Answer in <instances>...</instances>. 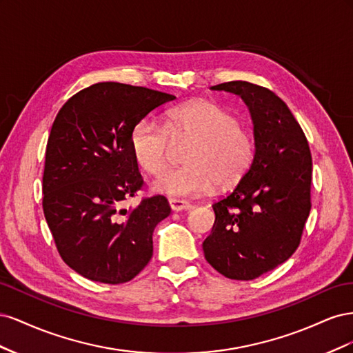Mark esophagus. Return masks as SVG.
<instances>
[{
  "label": "esophagus",
  "mask_w": 353,
  "mask_h": 353,
  "mask_svg": "<svg viewBox=\"0 0 353 353\" xmlns=\"http://www.w3.org/2000/svg\"><path fill=\"white\" fill-rule=\"evenodd\" d=\"M169 205H170V209L175 210V212L190 210L191 208H193V205H190L188 201H185V200H179V199H170V200H169Z\"/></svg>",
  "instance_id": "34e87169"
}]
</instances>
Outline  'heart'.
Segmentation results:
<instances>
[{"label":"heart","mask_w":353,"mask_h":353,"mask_svg":"<svg viewBox=\"0 0 353 353\" xmlns=\"http://www.w3.org/2000/svg\"><path fill=\"white\" fill-rule=\"evenodd\" d=\"M170 141H190L184 166L160 176L154 188L172 197H196L216 184L228 187L248 172L254 156V138L236 116L212 101H193L166 113L165 125L138 122L131 132L135 160L150 175L168 166Z\"/></svg>","instance_id":"heart-1"}]
</instances>
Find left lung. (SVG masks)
<instances>
[{
    "label": "left lung",
    "instance_id": "obj_1",
    "mask_svg": "<svg viewBox=\"0 0 353 353\" xmlns=\"http://www.w3.org/2000/svg\"><path fill=\"white\" fill-rule=\"evenodd\" d=\"M212 90L237 94L248 104L256 148L240 183L213 201L215 223L203 252L223 276L249 281L285 262L301 244L311 212L312 156L301 125L271 90L245 81Z\"/></svg>",
    "mask_w": 353,
    "mask_h": 353
}]
</instances>
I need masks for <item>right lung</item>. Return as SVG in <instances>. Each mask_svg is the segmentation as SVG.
I'll use <instances>...</instances> for the list:
<instances>
[{"instance_id":"add662e5","label":"right lung","mask_w":353,"mask_h":353,"mask_svg":"<svg viewBox=\"0 0 353 353\" xmlns=\"http://www.w3.org/2000/svg\"><path fill=\"white\" fill-rule=\"evenodd\" d=\"M175 95L119 82L77 92L47 143L42 209L61 259L92 281L122 284L153 256V231L169 216L165 196L135 197L144 179L131 148L134 126Z\"/></svg>"}]
</instances>
